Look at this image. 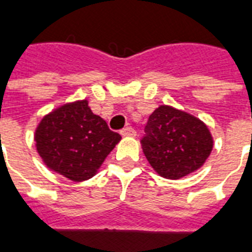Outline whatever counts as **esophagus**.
I'll use <instances>...</instances> for the list:
<instances>
[{"label":"esophagus","instance_id":"34e87169","mask_svg":"<svg viewBox=\"0 0 252 252\" xmlns=\"http://www.w3.org/2000/svg\"><path fill=\"white\" fill-rule=\"evenodd\" d=\"M121 135L122 136H135L136 132L132 127H126V128H124L122 131H121Z\"/></svg>","mask_w":252,"mask_h":252}]
</instances>
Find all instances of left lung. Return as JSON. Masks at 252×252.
Returning a JSON list of instances; mask_svg holds the SVG:
<instances>
[{
    "label": "left lung",
    "mask_w": 252,
    "mask_h": 252,
    "mask_svg": "<svg viewBox=\"0 0 252 252\" xmlns=\"http://www.w3.org/2000/svg\"><path fill=\"white\" fill-rule=\"evenodd\" d=\"M142 143L146 159L159 176L179 180L205 164L213 136L202 121L187 112L160 105L148 117Z\"/></svg>",
    "instance_id": "obj_1"
}]
</instances>
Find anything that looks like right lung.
<instances>
[{"label": "right lung", "instance_id": "1", "mask_svg": "<svg viewBox=\"0 0 252 252\" xmlns=\"http://www.w3.org/2000/svg\"><path fill=\"white\" fill-rule=\"evenodd\" d=\"M120 140V134L92 112L88 99L67 102L47 113L34 132L44 165L76 183L94 176Z\"/></svg>", "mask_w": 252, "mask_h": 252}]
</instances>
